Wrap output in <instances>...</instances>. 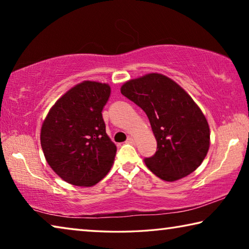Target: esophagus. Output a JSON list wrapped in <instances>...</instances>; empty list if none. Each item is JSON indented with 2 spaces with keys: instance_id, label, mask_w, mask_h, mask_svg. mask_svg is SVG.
Listing matches in <instances>:
<instances>
[{
  "instance_id": "1",
  "label": "esophagus",
  "mask_w": 249,
  "mask_h": 249,
  "mask_svg": "<svg viewBox=\"0 0 249 249\" xmlns=\"http://www.w3.org/2000/svg\"><path fill=\"white\" fill-rule=\"evenodd\" d=\"M126 142H128V144H134L135 142V140L133 137H128L127 138V141H126Z\"/></svg>"
}]
</instances>
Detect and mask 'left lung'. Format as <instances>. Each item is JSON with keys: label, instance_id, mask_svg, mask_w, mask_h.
Masks as SVG:
<instances>
[{"label": "left lung", "instance_id": "obj_1", "mask_svg": "<svg viewBox=\"0 0 249 249\" xmlns=\"http://www.w3.org/2000/svg\"><path fill=\"white\" fill-rule=\"evenodd\" d=\"M121 93L144 111L157 141V151L145 158L148 169L161 180H179L192 174L210 148V127L201 108L174 80L148 73L126 81Z\"/></svg>", "mask_w": 249, "mask_h": 249}]
</instances>
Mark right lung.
<instances>
[{
	"label": "right lung",
	"instance_id": "add662e5",
	"mask_svg": "<svg viewBox=\"0 0 249 249\" xmlns=\"http://www.w3.org/2000/svg\"><path fill=\"white\" fill-rule=\"evenodd\" d=\"M109 94L107 83L83 81L67 91L43 122L40 144L45 158L66 182L92 187L114 162L116 146L102 117Z\"/></svg>",
	"mask_w": 249,
	"mask_h": 249
}]
</instances>
